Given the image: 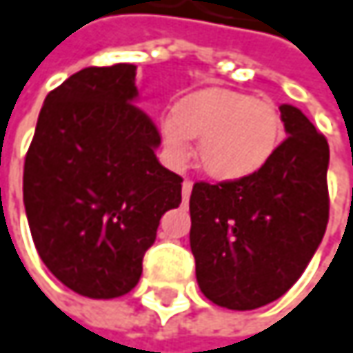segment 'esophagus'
<instances>
[{
	"mask_svg": "<svg viewBox=\"0 0 353 353\" xmlns=\"http://www.w3.org/2000/svg\"><path fill=\"white\" fill-rule=\"evenodd\" d=\"M192 179H185L183 183H181V196H183V200H188L190 198V194H192Z\"/></svg>",
	"mask_w": 353,
	"mask_h": 353,
	"instance_id": "34e87169",
	"label": "esophagus"
}]
</instances>
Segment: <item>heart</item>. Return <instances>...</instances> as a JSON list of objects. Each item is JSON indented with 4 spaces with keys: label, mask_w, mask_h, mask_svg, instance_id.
Returning <instances> with one entry per match:
<instances>
[{
    "label": "heart",
    "mask_w": 353,
    "mask_h": 353,
    "mask_svg": "<svg viewBox=\"0 0 353 353\" xmlns=\"http://www.w3.org/2000/svg\"><path fill=\"white\" fill-rule=\"evenodd\" d=\"M165 157L183 168L200 141V163L214 179H241L263 170L283 137V117L269 99L206 88L181 99L159 123Z\"/></svg>",
    "instance_id": "heart-1"
}]
</instances>
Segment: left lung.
Wrapping results in <instances>:
<instances>
[{
    "label": "left lung",
    "mask_w": 353,
    "mask_h": 353,
    "mask_svg": "<svg viewBox=\"0 0 353 353\" xmlns=\"http://www.w3.org/2000/svg\"><path fill=\"white\" fill-rule=\"evenodd\" d=\"M287 139L252 176L196 181L190 246L200 291L250 311L283 297L303 274L330 220L327 139L297 107H279Z\"/></svg>",
    "instance_id": "8db88e82"
}]
</instances>
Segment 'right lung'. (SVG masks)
Segmentation results:
<instances>
[{"label": "right lung", "mask_w": 353, "mask_h": 353, "mask_svg": "<svg viewBox=\"0 0 353 353\" xmlns=\"http://www.w3.org/2000/svg\"><path fill=\"white\" fill-rule=\"evenodd\" d=\"M133 64L90 66L50 90L23 163V206L48 271L74 293L112 299L143 271L181 177L165 170L137 105Z\"/></svg>", "instance_id": "add662e5"}]
</instances>
